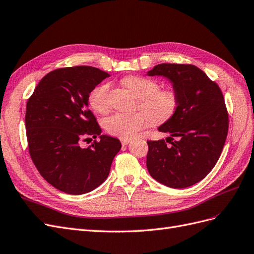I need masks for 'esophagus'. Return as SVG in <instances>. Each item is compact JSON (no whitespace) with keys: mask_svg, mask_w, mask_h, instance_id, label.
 I'll return each mask as SVG.
<instances>
[{"mask_svg":"<svg viewBox=\"0 0 254 254\" xmlns=\"http://www.w3.org/2000/svg\"><path fill=\"white\" fill-rule=\"evenodd\" d=\"M129 142H130V139H121V143H122L123 146L127 145Z\"/></svg>","mask_w":254,"mask_h":254,"instance_id":"34e87169","label":"esophagus"}]
</instances>
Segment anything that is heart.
Segmentation results:
<instances>
[{
	"mask_svg": "<svg viewBox=\"0 0 254 254\" xmlns=\"http://www.w3.org/2000/svg\"><path fill=\"white\" fill-rule=\"evenodd\" d=\"M122 83L140 98L142 112L134 114L114 113L105 121L107 132L128 139L148 125L149 120L155 124H162L173 118L179 105V96L174 88L159 89V83L150 78L139 75H130ZM110 86L103 83L91 92L89 102L92 108L98 113H106L110 109Z\"/></svg>",
	"mask_w": 254,
	"mask_h": 254,
	"instance_id": "heart-1",
	"label": "heart"
}]
</instances>
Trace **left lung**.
<instances>
[{
    "instance_id": "8db88e82",
    "label": "left lung",
    "mask_w": 254,
    "mask_h": 254,
    "mask_svg": "<svg viewBox=\"0 0 254 254\" xmlns=\"http://www.w3.org/2000/svg\"><path fill=\"white\" fill-rule=\"evenodd\" d=\"M147 75L170 79L179 96L173 118L158 128L170 132L166 142H173L147 141V170L166 187H190L213 170L224 148L229 128L224 95L218 84L193 64H161Z\"/></svg>"
}]
</instances>
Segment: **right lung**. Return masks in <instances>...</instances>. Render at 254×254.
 Masks as SVG:
<instances>
[{
  "label": "right lung",
  "instance_id": "add662e5",
  "mask_svg": "<svg viewBox=\"0 0 254 254\" xmlns=\"http://www.w3.org/2000/svg\"><path fill=\"white\" fill-rule=\"evenodd\" d=\"M109 74L78 65L47 74L28 98L25 128L28 150L38 172L51 186L71 195L89 193L107 179L122 144L101 134L88 109L89 95ZM96 140L84 149L82 142Z\"/></svg>",
  "mask_w": 254,
  "mask_h": 254
}]
</instances>
